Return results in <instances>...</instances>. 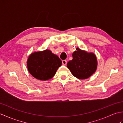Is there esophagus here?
<instances>
[{
  "mask_svg": "<svg viewBox=\"0 0 123 123\" xmlns=\"http://www.w3.org/2000/svg\"><path fill=\"white\" fill-rule=\"evenodd\" d=\"M62 64L64 65V66H66V64H67V61H66V60H62Z\"/></svg>",
  "mask_w": 123,
  "mask_h": 123,
  "instance_id": "1",
  "label": "esophagus"
}]
</instances>
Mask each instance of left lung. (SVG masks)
<instances>
[{
    "label": "left lung",
    "instance_id": "left-lung-1",
    "mask_svg": "<svg viewBox=\"0 0 123 123\" xmlns=\"http://www.w3.org/2000/svg\"><path fill=\"white\" fill-rule=\"evenodd\" d=\"M72 54L73 59L67 63V67L75 77L87 79L96 71L97 61L96 55L79 48Z\"/></svg>",
    "mask_w": 123,
    "mask_h": 123
}]
</instances>
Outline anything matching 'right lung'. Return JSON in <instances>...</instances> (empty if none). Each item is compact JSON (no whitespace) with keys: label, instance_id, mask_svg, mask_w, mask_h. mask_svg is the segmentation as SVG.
<instances>
[{"label":"right lung","instance_id":"add662e5","mask_svg":"<svg viewBox=\"0 0 123 123\" xmlns=\"http://www.w3.org/2000/svg\"><path fill=\"white\" fill-rule=\"evenodd\" d=\"M61 64L59 57L49 49L32 53L27 62L30 74L36 79L44 81L51 79Z\"/></svg>","mask_w":123,"mask_h":123}]
</instances>
